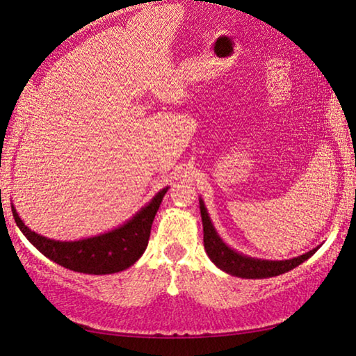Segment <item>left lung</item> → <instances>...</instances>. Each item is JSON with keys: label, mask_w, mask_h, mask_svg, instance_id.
<instances>
[{"label": "left lung", "mask_w": 356, "mask_h": 356, "mask_svg": "<svg viewBox=\"0 0 356 356\" xmlns=\"http://www.w3.org/2000/svg\"><path fill=\"white\" fill-rule=\"evenodd\" d=\"M200 211H201V220H203V241L204 249L209 259L214 262L220 270H224L225 273H230L233 277L238 278H270V277H278L289 270L296 268L297 265L305 262L307 259L314 256L318 251V248L312 249V251L302 254L288 261H264V259H256L243 256V254L233 251L222 241V238L217 235V232L212 225L211 217L206 211V206L203 200L200 198Z\"/></svg>", "instance_id": "1"}]
</instances>
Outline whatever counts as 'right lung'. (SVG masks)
<instances>
[{"label": "right lung", "mask_w": 356, "mask_h": 356, "mask_svg": "<svg viewBox=\"0 0 356 356\" xmlns=\"http://www.w3.org/2000/svg\"><path fill=\"white\" fill-rule=\"evenodd\" d=\"M168 187L118 229L78 241H56L31 232L13 206L14 220L26 240L47 259L68 270L88 275H108L129 268L144 254L156 211Z\"/></svg>", "instance_id": "right-lung-1"}]
</instances>
